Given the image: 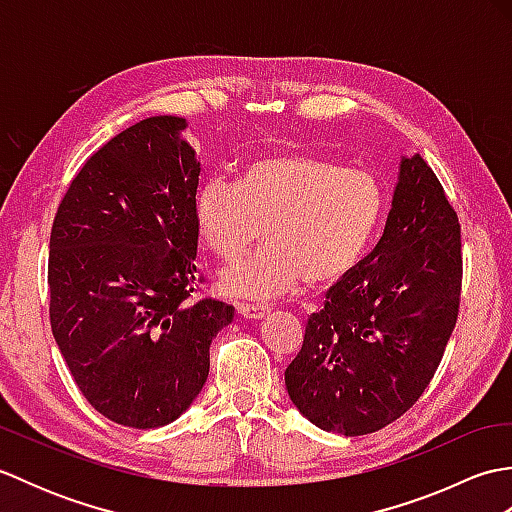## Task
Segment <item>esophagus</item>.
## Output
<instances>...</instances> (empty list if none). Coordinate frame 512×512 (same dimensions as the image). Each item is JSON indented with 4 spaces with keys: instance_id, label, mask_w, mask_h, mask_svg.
Instances as JSON below:
<instances>
[{
    "instance_id": "34e87169",
    "label": "esophagus",
    "mask_w": 512,
    "mask_h": 512,
    "mask_svg": "<svg viewBox=\"0 0 512 512\" xmlns=\"http://www.w3.org/2000/svg\"><path fill=\"white\" fill-rule=\"evenodd\" d=\"M268 312H270L268 303H259V301L239 303V306H237V314H239V317H244V319H262L264 314H268Z\"/></svg>"
}]
</instances>
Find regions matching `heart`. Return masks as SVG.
Masks as SVG:
<instances>
[{
	"label": "heart",
	"instance_id": "heart-1",
	"mask_svg": "<svg viewBox=\"0 0 512 512\" xmlns=\"http://www.w3.org/2000/svg\"><path fill=\"white\" fill-rule=\"evenodd\" d=\"M385 211L378 176L330 158L286 151L253 160L231 184L209 180L195 198L202 244L224 264L242 259L264 233L266 248L228 270L224 288L270 297L332 286L361 262Z\"/></svg>",
	"mask_w": 512,
	"mask_h": 512
}]
</instances>
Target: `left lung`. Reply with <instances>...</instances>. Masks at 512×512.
Here are the masks:
<instances>
[{
    "label": "left lung",
    "mask_w": 512,
    "mask_h": 512,
    "mask_svg": "<svg viewBox=\"0 0 512 512\" xmlns=\"http://www.w3.org/2000/svg\"><path fill=\"white\" fill-rule=\"evenodd\" d=\"M458 213L420 156L402 158L376 248L325 292L286 367L297 409L323 431L365 436L429 387L460 312Z\"/></svg>",
    "instance_id": "8db88e82"
}]
</instances>
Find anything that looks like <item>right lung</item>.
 Segmentation results:
<instances>
[{
	"label": "right lung",
	"instance_id": "add662e5",
	"mask_svg": "<svg viewBox=\"0 0 512 512\" xmlns=\"http://www.w3.org/2000/svg\"><path fill=\"white\" fill-rule=\"evenodd\" d=\"M187 121L151 116L94 151L50 231L54 341L81 394L112 422L154 429L187 411L233 306L195 297L200 162Z\"/></svg>",
	"mask_w": 512,
	"mask_h": 512
}]
</instances>
